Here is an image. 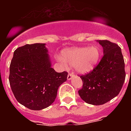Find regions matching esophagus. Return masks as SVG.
Listing matches in <instances>:
<instances>
[{
	"mask_svg": "<svg viewBox=\"0 0 131 131\" xmlns=\"http://www.w3.org/2000/svg\"><path fill=\"white\" fill-rule=\"evenodd\" d=\"M73 77V73H69L68 75V80H71Z\"/></svg>",
	"mask_w": 131,
	"mask_h": 131,
	"instance_id": "esophagus-1",
	"label": "esophagus"
}]
</instances>
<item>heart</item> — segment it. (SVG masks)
Wrapping results in <instances>:
<instances>
[{
    "label": "heart",
    "mask_w": 131,
    "mask_h": 131,
    "mask_svg": "<svg viewBox=\"0 0 131 131\" xmlns=\"http://www.w3.org/2000/svg\"><path fill=\"white\" fill-rule=\"evenodd\" d=\"M100 56V51L96 46L89 47H74L63 50L62 58L56 56L58 62L63 67L68 65L74 66L80 74H86L94 69Z\"/></svg>",
    "instance_id": "obj_1"
}]
</instances>
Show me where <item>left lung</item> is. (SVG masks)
I'll return each mask as SVG.
<instances>
[{"label":"left lung","instance_id":"8db88e82","mask_svg":"<svg viewBox=\"0 0 131 131\" xmlns=\"http://www.w3.org/2000/svg\"><path fill=\"white\" fill-rule=\"evenodd\" d=\"M97 42L102 47L104 56L93 71L80 76L83 84L78 92L86 103L99 106L119 94L125 79V71L121 48L107 40Z\"/></svg>","mask_w":131,"mask_h":131}]
</instances>
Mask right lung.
Segmentation results:
<instances>
[{
  "label": "right lung",
  "mask_w": 131,
  "mask_h": 131,
  "mask_svg": "<svg viewBox=\"0 0 131 131\" xmlns=\"http://www.w3.org/2000/svg\"><path fill=\"white\" fill-rule=\"evenodd\" d=\"M48 53L46 44L25 45L15 50L10 63L9 82L14 95L32 110L50 106L59 86L67 81L68 72H56Z\"/></svg>",
  "instance_id": "1"
}]
</instances>
